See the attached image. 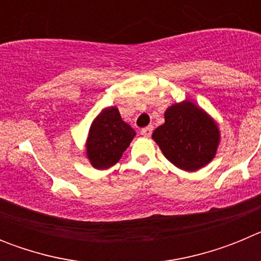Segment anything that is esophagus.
<instances>
[{"label": "esophagus", "instance_id": "obj_1", "mask_svg": "<svg viewBox=\"0 0 261 261\" xmlns=\"http://www.w3.org/2000/svg\"><path fill=\"white\" fill-rule=\"evenodd\" d=\"M151 133H153V126H151V125H149V126H146V128L141 129V135L144 136V137H150Z\"/></svg>", "mask_w": 261, "mask_h": 261}]
</instances>
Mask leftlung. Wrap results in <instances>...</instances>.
Listing matches in <instances>:
<instances>
[{
	"label": "left lung",
	"instance_id": "8db88e82",
	"mask_svg": "<svg viewBox=\"0 0 261 261\" xmlns=\"http://www.w3.org/2000/svg\"><path fill=\"white\" fill-rule=\"evenodd\" d=\"M163 155L186 171H196L214 158L220 130L201 108L184 100L165 112V124L153 132Z\"/></svg>",
	"mask_w": 261,
	"mask_h": 261
}]
</instances>
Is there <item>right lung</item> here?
Masks as SVG:
<instances>
[{"label": "right lung", "instance_id": "1", "mask_svg": "<svg viewBox=\"0 0 261 261\" xmlns=\"http://www.w3.org/2000/svg\"><path fill=\"white\" fill-rule=\"evenodd\" d=\"M136 136L129 124L124 123L116 107L103 110L90 126L86 154L90 163L98 170L119 162Z\"/></svg>", "mask_w": 261, "mask_h": 261}]
</instances>
